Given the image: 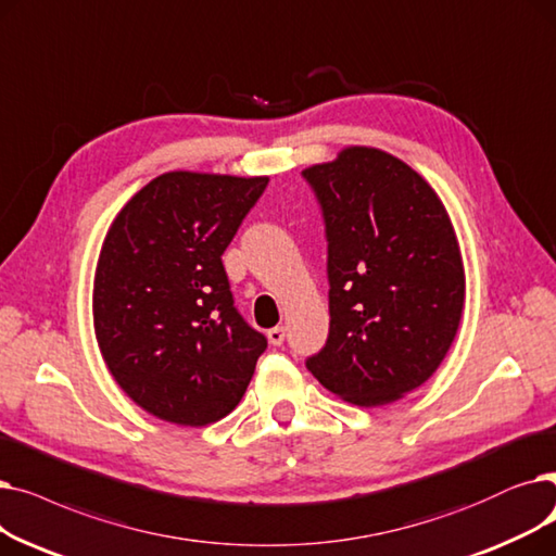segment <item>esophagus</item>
I'll use <instances>...</instances> for the list:
<instances>
[{
    "mask_svg": "<svg viewBox=\"0 0 556 556\" xmlns=\"http://www.w3.org/2000/svg\"><path fill=\"white\" fill-rule=\"evenodd\" d=\"M267 337H269V341L274 343V346H282V343H285V328H280V326L271 328V330L267 332Z\"/></svg>",
    "mask_w": 556,
    "mask_h": 556,
    "instance_id": "34e87169",
    "label": "esophagus"
}]
</instances>
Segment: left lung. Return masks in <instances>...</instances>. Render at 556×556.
<instances>
[{
    "label": "left lung",
    "instance_id": "8db88e82",
    "mask_svg": "<svg viewBox=\"0 0 556 556\" xmlns=\"http://www.w3.org/2000/svg\"><path fill=\"white\" fill-rule=\"evenodd\" d=\"M328 242L326 346L307 371L343 401L378 407L426 382L457 334L466 276L437 192L380 149H343L303 172Z\"/></svg>",
    "mask_w": 556,
    "mask_h": 556
}]
</instances>
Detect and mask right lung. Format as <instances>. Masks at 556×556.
<instances>
[{
	"instance_id": "1",
	"label": "right lung",
	"mask_w": 556,
	"mask_h": 556,
	"mask_svg": "<svg viewBox=\"0 0 556 556\" xmlns=\"http://www.w3.org/2000/svg\"><path fill=\"white\" fill-rule=\"evenodd\" d=\"M269 178L169 172L130 199L94 274V332L117 384L149 414L207 426L230 414L267 337L235 307L222 255Z\"/></svg>"
}]
</instances>
